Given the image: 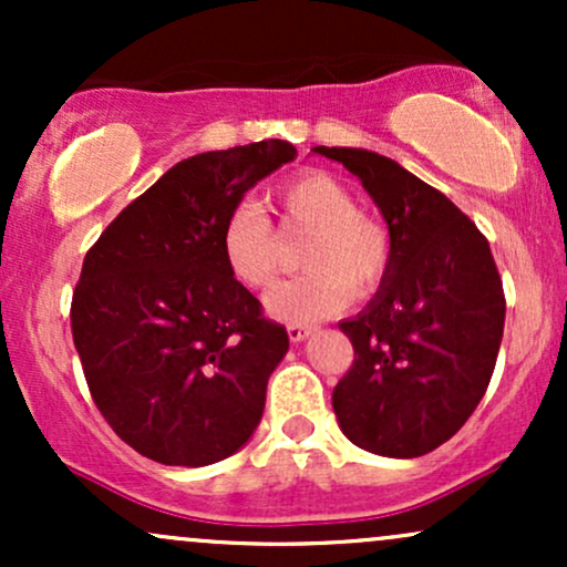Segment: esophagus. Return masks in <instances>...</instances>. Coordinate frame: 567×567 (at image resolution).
<instances>
[{"mask_svg":"<svg viewBox=\"0 0 567 567\" xmlns=\"http://www.w3.org/2000/svg\"><path fill=\"white\" fill-rule=\"evenodd\" d=\"M288 336H290V341H292V343L303 341V338H309V336H311V324L292 322V324H288Z\"/></svg>","mask_w":567,"mask_h":567,"instance_id":"obj_1","label":"esophagus"}]
</instances>
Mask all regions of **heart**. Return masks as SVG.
<instances>
[{
  "instance_id": "1",
  "label": "heart",
  "mask_w": 567,
  "mask_h": 567,
  "mask_svg": "<svg viewBox=\"0 0 567 567\" xmlns=\"http://www.w3.org/2000/svg\"><path fill=\"white\" fill-rule=\"evenodd\" d=\"M285 229L311 231L301 252L303 275L266 298L279 320L315 322L333 315L351 296L373 292L392 266V231L362 210L357 194L328 173H301L275 192ZM220 256L239 285L266 290L277 279L282 243L261 205L243 202L220 226Z\"/></svg>"
}]
</instances>
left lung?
<instances>
[{"label": "left lung", "instance_id": "left-lung-1", "mask_svg": "<svg viewBox=\"0 0 567 567\" xmlns=\"http://www.w3.org/2000/svg\"><path fill=\"white\" fill-rule=\"evenodd\" d=\"M368 188L392 231L379 292L338 328L354 360L333 410L354 445L389 458L432 453L483 400L506 298L485 234L445 194L365 148L317 146Z\"/></svg>", "mask_w": 567, "mask_h": 567}]
</instances>
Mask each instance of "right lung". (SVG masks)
I'll return each instance as SVG.
<instances>
[{
    "label": "right lung",
    "mask_w": 567,
    "mask_h": 567,
    "mask_svg": "<svg viewBox=\"0 0 567 567\" xmlns=\"http://www.w3.org/2000/svg\"><path fill=\"white\" fill-rule=\"evenodd\" d=\"M292 157V143L269 138L178 162L84 256L71 298L84 381L116 437L146 458L216 464L261 421L288 330L229 275L220 226Z\"/></svg>",
    "instance_id": "1"
}]
</instances>
